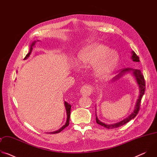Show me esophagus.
<instances>
[{"label": "esophagus", "mask_w": 157, "mask_h": 157, "mask_svg": "<svg viewBox=\"0 0 157 157\" xmlns=\"http://www.w3.org/2000/svg\"><path fill=\"white\" fill-rule=\"evenodd\" d=\"M92 90L93 89H92V87H91V86L86 84L81 88L80 93L83 96H87L91 95V94L92 93Z\"/></svg>", "instance_id": "esophagus-1"}]
</instances>
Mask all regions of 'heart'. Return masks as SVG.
I'll return each mask as SVG.
<instances>
[{
	"label": "heart",
	"instance_id": "1",
	"mask_svg": "<svg viewBox=\"0 0 157 157\" xmlns=\"http://www.w3.org/2000/svg\"><path fill=\"white\" fill-rule=\"evenodd\" d=\"M109 52V48L101 44L88 45L79 55V65L81 68L94 65L96 74L98 76H105L114 69L118 61L116 52Z\"/></svg>",
	"mask_w": 157,
	"mask_h": 157
}]
</instances>
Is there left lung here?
<instances>
[{
	"mask_svg": "<svg viewBox=\"0 0 157 157\" xmlns=\"http://www.w3.org/2000/svg\"><path fill=\"white\" fill-rule=\"evenodd\" d=\"M132 56H131V58L132 59V60L133 61H136V62H139L140 60H139V57L136 55V53L134 52L133 51L132 52ZM132 71V74L133 75V76H135L136 78V79L137 81V82L139 85V90H140V94H139V98L137 101V102H136V106H135V109H134L133 110V113L130 115L128 116L127 117H126L125 119H124L123 121L119 122H117V123H116V124H105L102 122H101L96 114V122L105 127L106 128H117L119 127H121L124 124H125L126 123L128 122L130 120L133 119L136 117V116L137 115L139 111L140 110V101H141V99L145 93V79H144V75H142L141 71L140 70H133V69H132V68H125V69H123L119 74H118L114 79V80H116L117 79H119V78H121L122 76H123L125 73H129Z\"/></svg>",
	"mask_w": 157,
	"mask_h": 157,
	"instance_id": "left-lung-1",
	"label": "left lung"
}]
</instances>
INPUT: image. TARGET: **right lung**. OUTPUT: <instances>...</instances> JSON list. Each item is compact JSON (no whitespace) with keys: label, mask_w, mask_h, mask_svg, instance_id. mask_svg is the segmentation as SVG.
Returning a JSON list of instances; mask_svg holds the SVG:
<instances>
[{"label":"right lung","mask_w":157,"mask_h":157,"mask_svg":"<svg viewBox=\"0 0 157 157\" xmlns=\"http://www.w3.org/2000/svg\"><path fill=\"white\" fill-rule=\"evenodd\" d=\"M36 43V41H33L32 44H31V47H30V52L29 53L26 55V56L25 57L24 59H27V58L29 57L30 55L32 53V49H33V47L35 45V43ZM64 105H65V107H66V114H67V120H66V122L65 123V124L61 127L60 128L59 130H56V131H55V132H51L50 133H58L59 132H60L61 131H62L64 128H65L67 126H68L69 125V123H70V113H71V105L70 104H69L67 102H64Z\"/></svg>","instance_id":"add662e5"}]
</instances>
